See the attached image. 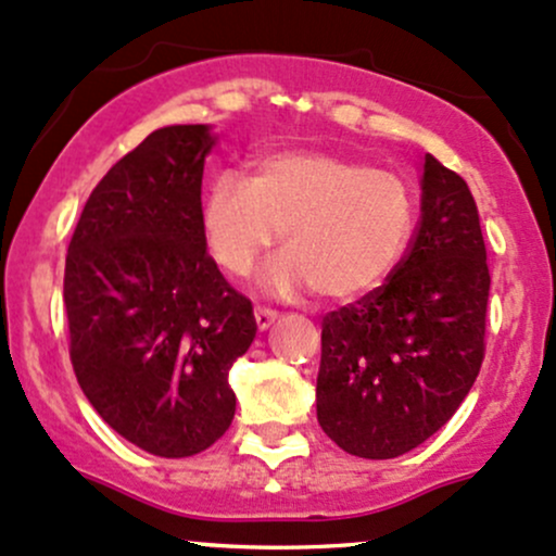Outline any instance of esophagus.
<instances>
[{"mask_svg":"<svg viewBox=\"0 0 556 556\" xmlns=\"http://www.w3.org/2000/svg\"><path fill=\"white\" fill-rule=\"evenodd\" d=\"M254 320H256V328H260V331H267V328H270L278 320V313H276V309H270V307H256L254 309Z\"/></svg>","mask_w":556,"mask_h":556,"instance_id":"1","label":"esophagus"}]
</instances>
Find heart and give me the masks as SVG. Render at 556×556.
I'll list each match as a JSON object with an SVG mask.
<instances>
[{"label": "heart", "instance_id": "obj_1", "mask_svg": "<svg viewBox=\"0 0 556 556\" xmlns=\"http://www.w3.org/2000/svg\"><path fill=\"white\" fill-rule=\"evenodd\" d=\"M414 193L390 169L337 153L291 151L254 164L252 180L223 172L204 195V236L214 262L247 278L283 236L265 273L270 294L313 286L333 302L361 300L395 273L414 236Z\"/></svg>", "mask_w": 556, "mask_h": 556}]
</instances>
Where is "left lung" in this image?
<instances>
[{
  "mask_svg": "<svg viewBox=\"0 0 556 556\" xmlns=\"http://www.w3.org/2000/svg\"><path fill=\"white\" fill-rule=\"evenodd\" d=\"M491 294L469 185L424 156L421 219L384 286L324 318L318 424L342 451L395 458L432 438L485 357Z\"/></svg>",
  "mask_w": 556,
  "mask_h": 556,
  "instance_id": "8db88e82",
  "label": "left lung"
}]
</instances>
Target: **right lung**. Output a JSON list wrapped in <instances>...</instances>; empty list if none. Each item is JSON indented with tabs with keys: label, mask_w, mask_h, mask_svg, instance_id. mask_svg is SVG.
Here are the masks:
<instances>
[{
	"label": "right lung",
	"mask_w": 556,
	"mask_h": 556,
	"mask_svg": "<svg viewBox=\"0 0 556 556\" xmlns=\"http://www.w3.org/2000/svg\"><path fill=\"white\" fill-rule=\"evenodd\" d=\"M206 124L151 132L87 199L68 243L63 302L71 363L92 408L161 458L228 432L232 363L254 342L252 302L206 252Z\"/></svg>",
	"instance_id": "right-lung-1"
}]
</instances>
